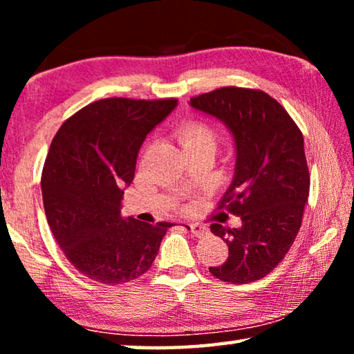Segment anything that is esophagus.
<instances>
[{
    "label": "esophagus",
    "instance_id": "obj_1",
    "mask_svg": "<svg viewBox=\"0 0 354 354\" xmlns=\"http://www.w3.org/2000/svg\"><path fill=\"white\" fill-rule=\"evenodd\" d=\"M184 226L187 227V230L192 232V234L196 236V237L205 236L206 232H207V227H206V226H203L201 223H185Z\"/></svg>",
    "mask_w": 354,
    "mask_h": 354
}]
</instances>
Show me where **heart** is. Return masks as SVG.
Returning a JSON list of instances; mask_svg holds the SVG:
<instances>
[{
    "label": "heart",
    "mask_w": 354,
    "mask_h": 354,
    "mask_svg": "<svg viewBox=\"0 0 354 354\" xmlns=\"http://www.w3.org/2000/svg\"><path fill=\"white\" fill-rule=\"evenodd\" d=\"M176 139L181 143L184 151L194 149H211L215 151L218 147V133L211 124L205 122H189L176 131Z\"/></svg>",
    "instance_id": "heart-1"
}]
</instances>
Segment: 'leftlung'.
<instances>
[{
	"instance_id": "1",
	"label": "left lung",
	"mask_w": 354,
	"mask_h": 354,
	"mask_svg": "<svg viewBox=\"0 0 354 354\" xmlns=\"http://www.w3.org/2000/svg\"><path fill=\"white\" fill-rule=\"evenodd\" d=\"M190 104L225 122L237 148L234 181L217 209L241 217L242 226L211 225L230 254L209 272L231 284L253 283L277 268L301 227L310 185L303 134L284 107L257 88L220 87L192 97Z\"/></svg>"
}]
</instances>
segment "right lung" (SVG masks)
I'll use <instances>...</instances> for the list:
<instances>
[{
	"label": "right lung",
	"mask_w": 354,
	"mask_h": 354,
	"mask_svg": "<svg viewBox=\"0 0 354 354\" xmlns=\"http://www.w3.org/2000/svg\"><path fill=\"white\" fill-rule=\"evenodd\" d=\"M176 98H104L73 113L55 136L41 171L48 225L77 272L117 286L153 266L173 223L123 220V187L134 179L147 134L175 109Z\"/></svg>",
	"instance_id": "1"
}]
</instances>
